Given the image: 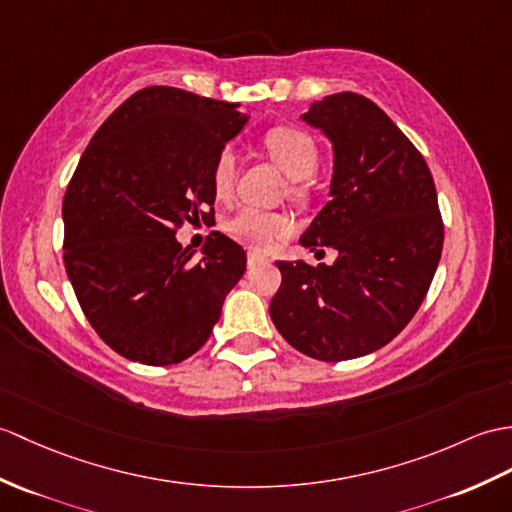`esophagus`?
Returning <instances> with one entry per match:
<instances>
[{
    "instance_id": "obj_1",
    "label": "esophagus",
    "mask_w": 512,
    "mask_h": 512,
    "mask_svg": "<svg viewBox=\"0 0 512 512\" xmlns=\"http://www.w3.org/2000/svg\"><path fill=\"white\" fill-rule=\"evenodd\" d=\"M261 261H268V257H266V255H261V253H257V251H251V253H248V266H257V264H261Z\"/></svg>"
}]
</instances>
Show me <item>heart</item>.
<instances>
[{"label":"heart","mask_w":512,"mask_h":512,"mask_svg":"<svg viewBox=\"0 0 512 512\" xmlns=\"http://www.w3.org/2000/svg\"><path fill=\"white\" fill-rule=\"evenodd\" d=\"M264 148L279 168L292 181H303L314 174L318 165V146L312 135L294 126H275L264 135ZM213 192L218 198H227L235 183V157L231 150H222L211 172ZM227 231L235 240L248 246L266 248L272 242L288 237L294 231V222L275 211H261L244 207L227 222Z\"/></svg>","instance_id":"obj_1"}]
</instances>
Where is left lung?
Listing matches in <instances>:
<instances>
[{"label":"left lung","mask_w":512,"mask_h":512,"mask_svg":"<svg viewBox=\"0 0 512 512\" xmlns=\"http://www.w3.org/2000/svg\"><path fill=\"white\" fill-rule=\"evenodd\" d=\"M301 120L334 148L329 202L301 244L334 266L277 261L270 318L296 351L340 362L382 349L423 303L443 251L430 168L397 124L364 95L342 91Z\"/></svg>","instance_id":"8db88e82"}]
</instances>
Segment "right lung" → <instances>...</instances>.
Returning <instances> with one entry per match:
<instances>
[{
    "label": "right lung",
    "mask_w": 512,
    "mask_h": 512,
    "mask_svg": "<svg viewBox=\"0 0 512 512\" xmlns=\"http://www.w3.org/2000/svg\"><path fill=\"white\" fill-rule=\"evenodd\" d=\"M237 106L141 89L98 128L67 185V277L91 327L126 360L194 355L244 275V248L224 233L209 235L198 261L176 240L185 222L213 218V165L248 122Z\"/></svg>",
    "instance_id": "add662e5"
}]
</instances>
